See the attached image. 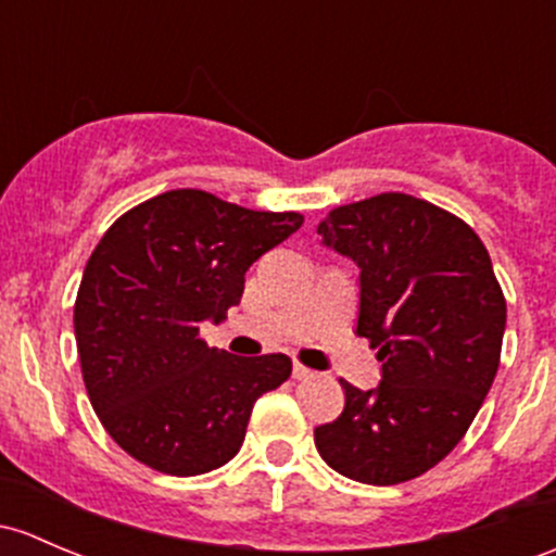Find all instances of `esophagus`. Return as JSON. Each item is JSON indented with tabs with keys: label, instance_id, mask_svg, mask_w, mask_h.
I'll return each instance as SVG.
<instances>
[{
	"label": "esophagus",
	"instance_id": "34e87169",
	"mask_svg": "<svg viewBox=\"0 0 556 556\" xmlns=\"http://www.w3.org/2000/svg\"><path fill=\"white\" fill-rule=\"evenodd\" d=\"M293 378H298V381H306V378H314V370L312 367H306V365H293Z\"/></svg>",
	"mask_w": 556,
	"mask_h": 556
}]
</instances>
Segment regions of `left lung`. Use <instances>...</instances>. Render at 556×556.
<instances>
[{
    "mask_svg": "<svg viewBox=\"0 0 556 556\" xmlns=\"http://www.w3.org/2000/svg\"><path fill=\"white\" fill-rule=\"evenodd\" d=\"M317 233L359 266L356 336L378 349L381 383L341 381L346 405L314 445L356 482H407L464 440L498 372L506 301L493 263L469 224L400 191L330 210Z\"/></svg>",
    "mask_w": 556,
    "mask_h": 556,
    "instance_id": "left-lung-1",
    "label": "left lung"
}]
</instances>
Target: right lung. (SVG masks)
<instances>
[{
  "label": "right lung",
  "instance_id": "1",
  "mask_svg": "<svg viewBox=\"0 0 556 556\" xmlns=\"http://www.w3.org/2000/svg\"><path fill=\"white\" fill-rule=\"evenodd\" d=\"M301 213H258L200 189L127 210L87 261L74 336L92 410L125 453L194 477L239 453L255 400L290 378L285 354L210 349L244 271L301 229Z\"/></svg>",
  "mask_w": 556,
  "mask_h": 556
}]
</instances>
